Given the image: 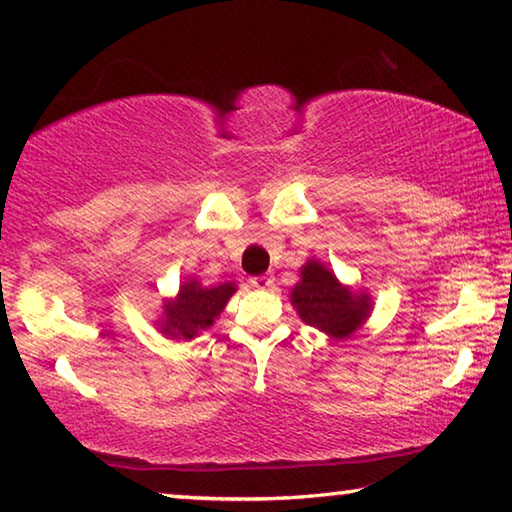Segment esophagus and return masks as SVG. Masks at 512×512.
<instances>
[{
  "label": "esophagus",
  "mask_w": 512,
  "mask_h": 512,
  "mask_svg": "<svg viewBox=\"0 0 512 512\" xmlns=\"http://www.w3.org/2000/svg\"><path fill=\"white\" fill-rule=\"evenodd\" d=\"M250 287L253 289H259V291H266L273 287V275H257L250 280Z\"/></svg>",
  "instance_id": "1"
}]
</instances>
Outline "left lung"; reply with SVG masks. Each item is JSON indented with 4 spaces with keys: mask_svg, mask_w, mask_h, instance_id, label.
Wrapping results in <instances>:
<instances>
[{
    "mask_svg": "<svg viewBox=\"0 0 512 512\" xmlns=\"http://www.w3.org/2000/svg\"><path fill=\"white\" fill-rule=\"evenodd\" d=\"M291 305L302 323L336 341L348 339L372 314L370 293L343 284L316 257L300 266V282L291 289Z\"/></svg>",
    "mask_w": 512,
    "mask_h": 512,
    "instance_id": "obj_1",
    "label": "left lung"
}]
</instances>
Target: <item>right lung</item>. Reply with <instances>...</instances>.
<instances>
[{
	"label": "right lung",
	"instance_id": "1",
	"mask_svg": "<svg viewBox=\"0 0 512 512\" xmlns=\"http://www.w3.org/2000/svg\"><path fill=\"white\" fill-rule=\"evenodd\" d=\"M237 293L235 282H223L216 287H203L196 277H187L180 284L176 298L162 302L160 318L155 325L171 341H192L214 325L228 300Z\"/></svg>",
	"mask_w": 512,
	"mask_h": 512
}]
</instances>
